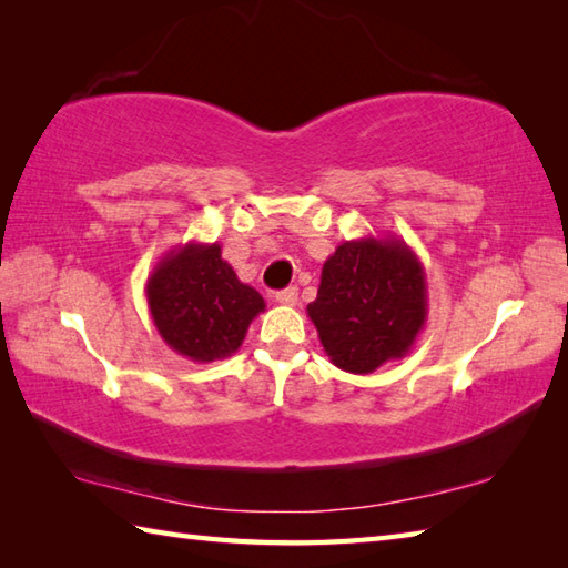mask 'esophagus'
Masks as SVG:
<instances>
[{"label":"esophagus","mask_w":568,"mask_h":568,"mask_svg":"<svg viewBox=\"0 0 568 568\" xmlns=\"http://www.w3.org/2000/svg\"><path fill=\"white\" fill-rule=\"evenodd\" d=\"M275 303H281V305H287V307H293V305H297V287H285V291H281V293H275Z\"/></svg>","instance_id":"obj_1"}]
</instances>
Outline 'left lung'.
Wrapping results in <instances>:
<instances>
[{
    "label": "left lung",
    "mask_w": 568,
    "mask_h": 568,
    "mask_svg": "<svg viewBox=\"0 0 568 568\" xmlns=\"http://www.w3.org/2000/svg\"><path fill=\"white\" fill-rule=\"evenodd\" d=\"M307 317L336 368L366 376L405 358L427 322V281L397 236L344 241L324 261Z\"/></svg>",
    "instance_id": "8db88e82"
}]
</instances>
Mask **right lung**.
<instances>
[{"label":"right lung","mask_w":568,"mask_h":568,"mask_svg":"<svg viewBox=\"0 0 568 568\" xmlns=\"http://www.w3.org/2000/svg\"><path fill=\"white\" fill-rule=\"evenodd\" d=\"M155 329L175 354L210 364L239 352L248 324L265 310L263 297L241 283L220 244L171 248L146 281Z\"/></svg>","instance_id":"right-lung-1"}]
</instances>
